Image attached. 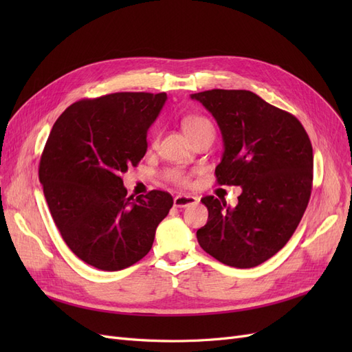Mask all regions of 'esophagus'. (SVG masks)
<instances>
[{"label":"esophagus","instance_id":"obj_1","mask_svg":"<svg viewBox=\"0 0 352 352\" xmlns=\"http://www.w3.org/2000/svg\"><path fill=\"white\" fill-rule=\"evenodd\" d=\"M198 201H199L198 197L180 194V195H176V197H175L173 204H175V207H177V208H184V207H188V206L198 204Z\"/></svg>","mask_w":352,"mask_h":352}]
</instances>
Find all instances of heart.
Instances as JSON below:
<instances>
[{
    "mask_svg": "<svg viewBox=\"0 0 352 352\" xmlns=\"http://www.w3.org/2000/svg\"><path fill=\"white\" fill-rule=\"evenodd\" d=\"M182 126H184V131L188 135V138L197 136V135H199L202 132H207V131L214 132L212 123L204 116H186V117H184ZM166 176H167V179H170L172 182H175L177 185L188 184V176L184 172H180V170H168Z\"/></svg>",
    "mask_w": 352,
    "mask_h": 352,
    "instance_id": "b5f03b06",
    "label": "heart"
}]
</instances>
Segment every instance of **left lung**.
Instances as JSON below:
<instances>
[{
  "label": "left lung",
  "instance_id": "left-lung-1",
  "mask_svg": "<svg viewBox=\"0 0 352 352\" xmlns=\"http://www.w3.org/2000/svg\"><path fill=\"white\" fill-rule=\"evenodd\" d=\"M214 117L225 151L219 185L241 186L236 207L204 197L201 248L220 263L255 267L280 251L304 216L313 186V146L300 120L242 89L192 94Z\"/></svg>",
  "mask_w": 352,
  "mask_h": 352
}]
</instances>
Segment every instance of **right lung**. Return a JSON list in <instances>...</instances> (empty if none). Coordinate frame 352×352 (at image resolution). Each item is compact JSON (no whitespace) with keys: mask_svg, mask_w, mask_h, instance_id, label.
<instances>
[{"mask_svg":"<svg viewBox=\"0 0 352 352\" xmlns=\"http://www.w3.org/2000/svg\"><path fill=\"white\" fill-rule=\"evenodd\" d=\"M166 92H116L72 104L52 126L39 182L61 238L104 272L123 270L150 252L173 206L164 190L127 197L122 175L146 153V132Z\"/></svg>","mask_w":352,"mask_h":352,"instance_id":"1","label":"right lung"}]
</instances>
